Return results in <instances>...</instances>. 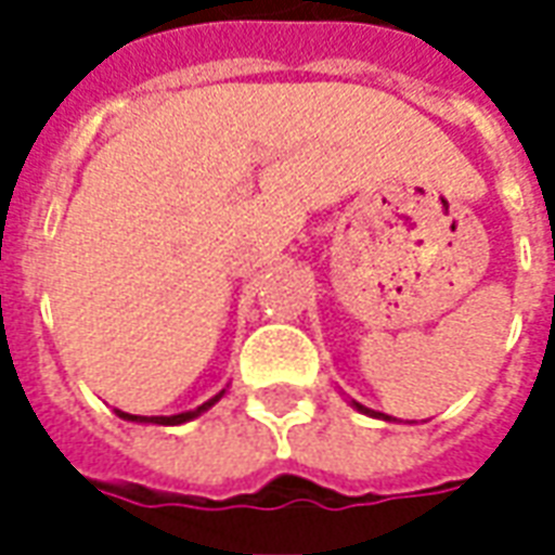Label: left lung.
Wrapping results in <instances>:
<instances>
[{"mask_svg":"<svg viewBox=\"0 0 555 555\" xmlns=\"http://www.w3.org/2000/svg\"><path fill=\"white\" fill-rule=\"evenodd\" d=\"M357 408H360L362 413H372V410H365V408H362V404H357ZM372 416H384V413H372ZM384 418H389V416H384Z\"/></svg>","mask_w":555,"mask_h":555,"instance_id":"1","label":"left lung"}]
</instances>
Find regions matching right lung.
Listing matches in <instances>:
<instances>
[{
    "label": "right lung",
    "mask_w": 555,
    "mask_h": 555,
    "mask_svg": "<svg viewBox=\"0 0 555 555\" xmlns=\"http://www.w3.org/2000/svg\"><path fill=\"white\" fill-rule=\"evenodd\" d=\"M219 396H222V392H219ZM219 396L210 398V401H207V404H202V408H198V410H190V413H178V416H130V413H121V410H118V416L130 418V422H157V425H181V422H190V418L198 416V413H205V410L210 408L214 401H219Z\"/></svg>",
    "instance_id": "obj_1"
}]
</instances>
